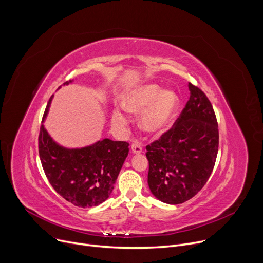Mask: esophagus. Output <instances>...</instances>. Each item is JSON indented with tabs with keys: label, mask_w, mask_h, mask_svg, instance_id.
Masks as SVG:
<instances>
[{
	"label": "esophagus",
	"mask_w": 263,
	"mask_h": 263,
	"mask_svg": "<svg viewBox=\"0 0 263 263\" xmlns=\"http://www.w3.org/2000/svg\"><path fill=\"white\" fill-rule=\"evenodd\" d=\"M130 148H132V152L134 154H140L142 152V147L139 144H137V143H133Z\"/></svg>",
	"instance_id": "1"
}]
</instances>
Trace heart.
Masks as SVG:
<instances>
[{"mask_svg": "<svg viewBox=\"0 0 263 263\" xmlns=\"http://www.w3.org/2000/svg\"><path fill=\"white\" fill-rule=\"evenodd\" d=\"M180 97L173 91H164L155 83H146L125 92L122 97L124 109L138 115L139 127L149 136L158 137L171 126L180 108ZM111 123L118 129L127 125V118L119 109L112 111Z\"/></svg>", "mask_w": 263, "mask_h": 263, "instance_id": "b5f03b06", "label": "heart"}]
</instances>
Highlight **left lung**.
I'll return each mask as SVG.
<instances>
[{
    "label": "left lung",
    "instance_id": "8db88e82",
    "mask_svg": "<svg viewBox=\"0 0 263 263\" xmlns=\"http://www.w3.org/2000/svg\"><path fill=\"white\" fill-rule=\"evenodd\" d=\"M191 96L173 127L146 145L147 184L161 202L180 204L209 180L218 152V125L206 95L189 83Z\"/></svg>",
    "mask_w": 263,
    "mask_h": 263
}]
</instances>
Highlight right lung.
<instances>
[{
    "label": "right lung",
    "instance_id": "add662e5",
    "mask_svg": "<svg viewBox=\"0 0 263 263\" xmlns=\"http://www.w3.org/2000/svg\"><path fill=\"white\" fill-rule=\"evenodd\" d=\"M71 82L66 81L63 85ZM52 97L45 110L39 136V152L46 177L54 191L68 202L80 208L99 205L114 191L129 144L106 138L84 147L60 145L44 126Z\"/></svg>",
    "mask_w": 263,
    "mask_h": 263
}]
</instances>
